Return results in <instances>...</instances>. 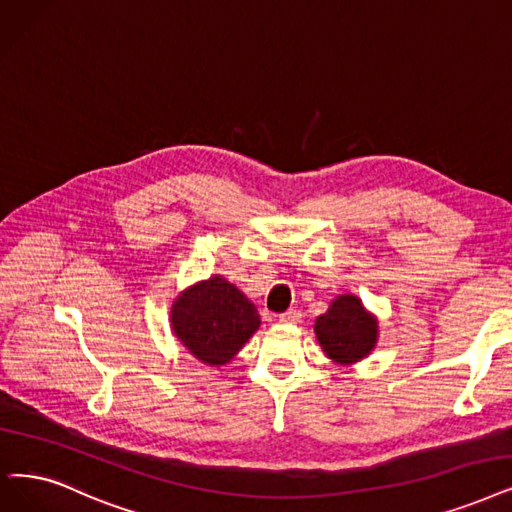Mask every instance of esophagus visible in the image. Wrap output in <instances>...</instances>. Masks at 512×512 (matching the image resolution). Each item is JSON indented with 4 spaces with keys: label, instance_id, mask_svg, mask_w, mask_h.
I'll return each mask as SVG.
<instances>
[{
    "label": "esophagus",
    "instance_id": "1",
    "mask_svg": "<svg viewBox=\"0 0 512 512\" xmlns=\"http://www.w3.org/2000/svg\"><path fill=\"white\" fill-rule=\"evenodd\" d=\"M300 319H302L300 309H288V311L279 315V321H281V323H298Z\"/></svg>",
    "mask_w": 512,
    "mask_h": 512
}]
</instances>
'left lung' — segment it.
Segmentation results:
<instances>
[{
	"label": "left lung",
	"mask_w": 512,
	"mask_h": 512,
	"mask_svg": "<svg viewBox=\"0 0 512 512\" xmlns=\"http://www.w3.org/2000/svg\"><path fill=\"white\" fill-rule=\"evenodd\" d=\"M315 334L327 357L353 363L374 349L378 323L355 296H338L330 311L317 317Z\"/></svg>",
	"instance_id": "left-lung-1"
}]
</instances>
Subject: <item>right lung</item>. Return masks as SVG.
<instances>
[{
  "instance_id": "add662e5",
  "label": "right lung",
  "mask_w": 512,
  "mask_h": 512,
  "mask_svg": "<svg viewBox=\"0 0 512 512\" xmlns=\"http://www.w3.org/2000/svg\"><path fill=\"white\" fill-rule=\"evenodd\" d=\"M256 306L233 283L212 277L197 283L172 306V327L199 361L229 363L258 330Z\"/></svg>"
}]
</instances>
